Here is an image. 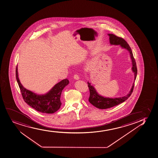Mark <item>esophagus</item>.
<instances>
[{"mask_svg":"<svg viewBox=\"0 0 158 158\" xmlns=\"http://www.w3.org/2000/svg\"><path fill=\"white\" fill-rule=\"evenodd\" d=\"M73 78L75 79V80H79L80 78H79V76L77 75H74V76H73Z\"/></svg>","mask_w":158,"mask_h":158,"instance_id":"obj_1","label":"esophagus"}]
</instances>
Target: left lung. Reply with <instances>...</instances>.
<instances>
[{
    "mask_svg": "<svg viewBox=\"0 0 158 158\" xmlns=\"http://www.w3.org/2000/svg\"><path fill=\"white\" fill-rule=\"evenodd\" d=\"M110 40V43L111 45H120L121 48L124 49H127L129 53V55L131 60L132 67L131 70L134 73V80L132 83V87L131 88L130 91L125 96L115 98H110L107 97H103L98 93L94 87L91 85V83L88 81V87L90 90V97L89 98V101L90 103L94 106L95 107L100 109H106L113 107L118 105L125 101L132 94V91L134 87L135 81L136 80L137 74V69L136 66V61L135 60L134 56L132 54V51L127 43L125 40L121 37H118L114 34H108Z\"/></svg>",
    "mask_w": 158,
    "mask_h": 158,
    "instance_id": "1",
    "label": "left lung"
}]
</instances>
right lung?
Segmentation results:
<instances>
[{
  "instance_id": "obj_1",
  "label": "right lung",
  "mask_w": 158,
  "mask_h": 158,
  "mask_svg": "<svg viewBox=\"0 0 158 158\" xmlns=\"http://www.w3.org/2000/svg\"><path fill=\"white\" fill-rule=\"evenodd\" d=\"M15 76L24 101L38 112L52 114L60 107V96L64 87L69 84L67 79H63L55 85L49 91L44 94H37L27 90L22 85L19 80L18 66L16 67Z\"/></svg>"
}]
</instances>
